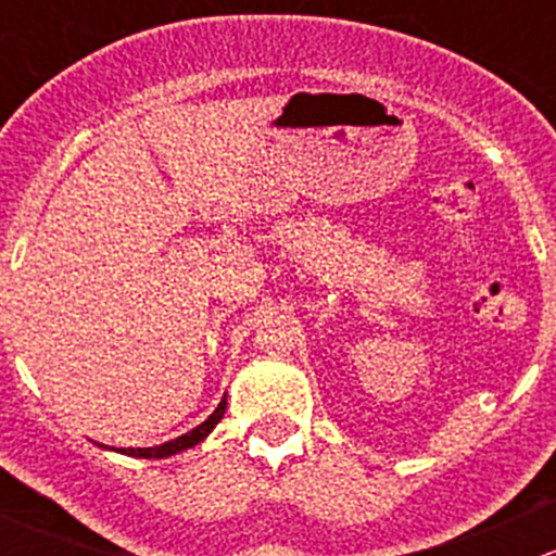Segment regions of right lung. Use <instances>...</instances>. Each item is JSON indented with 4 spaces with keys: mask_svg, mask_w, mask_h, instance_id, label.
I'll list each match as a JSON object with an SVG mask.
<instances>
[{
    "mask_svg": "<svg viewBox=\"0 0 556 556\" xmlns=\"http://www.w3.org/2000/svg\"><path fill=\"white\" fill-rule=\"evenodd\" d=\"M223 414H226V397H223L220 406H217L215 412L210 414V419H206V422H201L199 428L190 430V433L179 435V439H174V441H166V444H161V446H150V450H121V452L131 454V457H148V459H150V457L161 459V457H169V454L185 452V450H190V446L199 444V441H204L206 435L212 433V428H215V425L220 422Z\"/></svg>",
    "mask_w": 556,
    "mask_h": 556,
    "instance_id": "obj_1",
    "label": "right lung"
}]
</instances>
